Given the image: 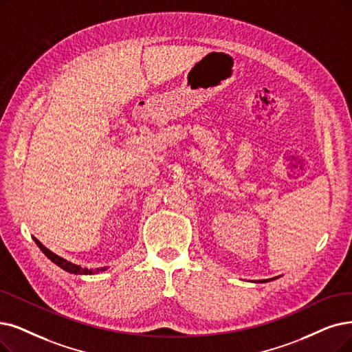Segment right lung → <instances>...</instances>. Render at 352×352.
Segmentation results:
<instances>
[{"label": "right lung", "mask_w": 352, "mask_h": 352, "mask_svg": "<svg viewBox=\"0 0 352 352\" xmlns=\"http://www.w3.org/2000/svg\"><path fill=\"white\" fill-rule=\"evenodd\" d=\"M33 240L36 241V244L38 245V248L45 252V256H47V258H50L56 265H59L60 269H63V270H66V272H69V273H74V274H92V273H94L92 270L82 269L80 265H76V264L70 263V261H67V260H65V258H62V257H59V256H56L54 252H52L50 250H47L43 244H41V243L37 240V238H33ZM100 270H105V269H96V272H100Z\"/></svg>", "instance_id": "1"}]
</instances>
